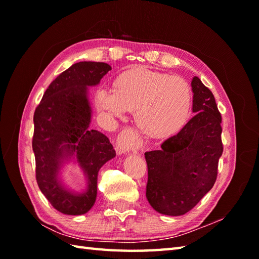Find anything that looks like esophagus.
<instances>
[{
  "label": "esophagus",
  "mask_w": 259,
  "mask_h": 259,
  "mask_svg": "<svg viewBox=\"0 0 259 259\" xmlns=\"http://www.w3.org/2000/svg\"><path fill=\"white\" fill-rule=\"evenodd\" d=\"M115 146L120 153L138 152L141 148V140L135 130L126 128L118 135Z\"/></svg>",
  "instance_id": "1"
}]
</instances>
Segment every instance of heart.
Masks as SVG:
<instances>
[{"label": "heart", "instance_id": "b5f03b06", "mask_svg": "<svg viewBox=\"0 0 259 259\" xmlns=\"http://www.w3.org/2000/svg\"><path fill=\"white\" fill-rule=\"evenodd\" d=\"M96 106L104 117L122 118L135 110V122L145 136L163 139L172 136L189 117L192 92L186 80L144 68L120 74L114 89L96 92Z\"/></svg>", "mask_w": 259, "mask_h": 259}]
</instances>
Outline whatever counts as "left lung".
Returning a JSON list of instances; mask_svg holds the SVG:
<instances>
[{
	"label": "left lung",
	"instance_id": "8db88e82",
	"mask_svg": "<svg viewBox=\"0 0 259 259\" xmlns=\"http://www.w3.org/2000/svg\"><path fill=\"white\" fill-rule=\"evenodd\" d=\"M192 112L179 133L163 141L160 150L145 153L146 196L156 211L181 216L212 188L223 155L222 115L211 91L198 76L191 80Z\"/></svg>",
	"mask_w": 259,
	"mask_h": 259
}]
</instances>
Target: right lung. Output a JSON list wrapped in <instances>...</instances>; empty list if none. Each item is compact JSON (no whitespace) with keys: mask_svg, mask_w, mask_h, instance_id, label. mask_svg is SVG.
Returning a JSON list of instances; mask_svg holds the SVG:
<instances>
[{"mask_svg":"<svg viewBox=\"0 0 259 259\" xmlns=\"http://www.w3.org/2000/svg\"><path fill=\"white\" fill-rule=\"evenodd\" d=\"M110 70L104 62L72 64L51 82L33 117L36 183L51 205L65 214L78 216L90 210L97 198L99 170L115 157L108 137L90 129L89 87L100 83ZM72 160L87 181L81 193L68 189L61 179L64 164Z\"/></svg>","mask_w":259,"mask_h":259,"instance_id":"1","label":"right lung"}]
</instances>
